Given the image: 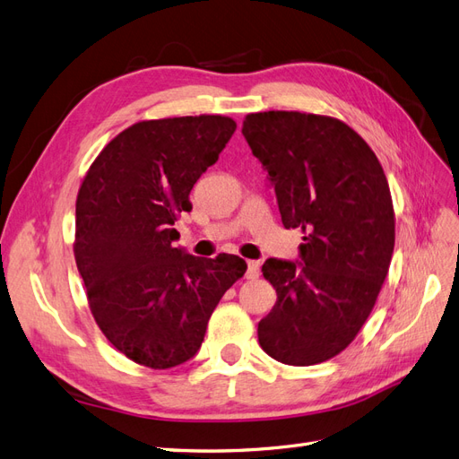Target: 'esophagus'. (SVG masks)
<instances>
[{"instance_id":"1","label":"esophagus","mask_w":459,"mask_h":459,"mask_svg":"<svg viewBox=\"0 0 459 459\" xmlns=\"http://www.w3.org/2000/svg\"><path fill=\"white\" fill-rule=\"evenodd\" d=\"M260 275V264L256 260L247 262V280H258Z\"/></svg>"}]
</instances>
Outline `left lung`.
Returning <instances> with one entry per match:
<instances>
[{"label":"left lung","mask_w":459,"mask_h":459,"mask_svg":"<svg viewBox=\"0 0 459 459\" xmlns=\"http://www.w3.org/2000/svg\"><path fill=\"white\" fill-rule=\"evenodd\" d=\"M243 135L268 170L300 260L270 258L277 300L260 319L262 351L281 364L337 356L366 324L394 251V206L379 159L349 124L299 110L251 113Z\"/></svg>","instance_id":"1"}]
</instances>
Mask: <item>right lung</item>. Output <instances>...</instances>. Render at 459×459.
<instances>
[{"label": "right lung", "instance_id": "add662e5", "mask_svg": "<svg viewBox=\"0 0 459 459\" xmlns=\"http://www.w3.org/2000/svg\"><path fill=\"white\" fill-rule=\"evenodd\" d=\"M235 128L221 115L135 122L82 179L73 247L88 307L108 342L135 364L169 369L195 356L216 304L247 272L235 255L179 251L172 228Z\"/></svg>", "mask_w": 459, "mask_h": 459}]
</instances>
